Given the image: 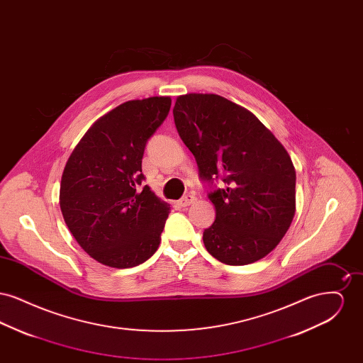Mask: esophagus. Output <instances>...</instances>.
<instances>
[{"mask_svg":"<svg viewBox=\"0 0 363 363\" xmlns=\"http://www.w3.org/2000/svg\"><path fill=\"white\" fill-rule=\"evenodd\" d=\"M194 200H196V197H194V196H191V194H186V196H184V197L178 201V206H179V207H188V206L194 203Z\"/></svg>","mask_w":363,"mask_h":363,"instance_id":"esophagus-1","label":"esophagus"}]
</instances>
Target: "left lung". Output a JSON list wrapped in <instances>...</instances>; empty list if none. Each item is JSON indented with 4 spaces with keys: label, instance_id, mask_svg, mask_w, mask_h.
I'll return each instance as SVG.
<instances>
[{
    "label": "left lung",
    "instance_id": "left-lung-1",
    "mask_svg": "<svg viewBox=\"0 0 363 363\" xmlns=\"http://www.w3.org/2000/svg\"><path fill=\"white\" fill-rule=\"evenodd\" d=\"M173 114L201 179L225 182L208 194L216 209L215 222L203 233L208 253L227 265L265 257L295 215L289 152L253 113L215 94L181 95Z\"/></svg>",
    "mask_w": 363,
    "mask_h": 363
}]
</instances>
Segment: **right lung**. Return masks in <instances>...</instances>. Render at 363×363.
<instances>
[{
	"mask_svg": "<svg viewBox=\"0 0 363 363\" xmlns=\"http://www.w3.org/2000/svg\"><path fill=\"white\" fill-rule=\"evenodd\" d=\"M170 106V96L117 106L91 125L65 164L64 220L84 252L104 265L132 268L159 247L170 206L148 185L140 188L141 159Z\"/></svg>",
	"mask_w": 363,
	"mask_h": 363,
	"instance_id": "obj_1",
	"label": "right lung"
}]
</instances>
